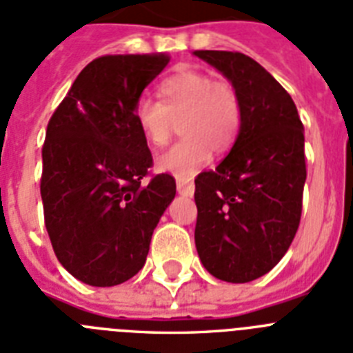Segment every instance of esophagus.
I'll return each mask as SVG.
<instances>
[{"label": "esophagus", "instance_id": "34e87169", "mask_svg": "<svg viewBox=\"0 0 353 353\" xmlns=\"http://www.w3.org/2000/svg\"><path fill=\"white\" fill-rule=\"evenodd\" d=\"M177 192L181 195H186V197H190V195H194L195 192V186L194 183H188V181H177Z\"/></svg>", "mask_w": 353, "mask_h": 353}]
</instances>
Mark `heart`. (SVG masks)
Segmentation results:
<instances>
[{"label": "heart", "mask_w": 353, "mask_h": 353, "mask_svg": "<svg viewBox=\"0 0 353 353\" xmlns=\"http://www.w3.org/2000/svg\"><path fill=\"white\" fill-rule=\"evenodd\" d=\"M163 102L141 97L134 120L143 138L154 147L170 140L176 121L181 122V141L172 145L156 161L161 172L177 179L192 177L208 163L212 150L226 152L242 121L241 97L228 81H215L197 70H181L159 85Z\"/></svg>", "instance_id": "heart-1"}]
</instances>
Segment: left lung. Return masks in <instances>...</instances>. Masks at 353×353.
<instances>
[{
    "label": "left lung",
    "mask_w": 353,
    "mask_h": 353,
    "mask_svg": "<svg viewBox=\"0 0 353 353\" xmlns=\"http://www.w3.org/2000/svg\"><path fill=\"white\" fill-rule=\"evenodd\" d=\"M194 55L221 71L242 103L230 154L195 177V248L210 274L245 283L282 260L300 226L303 123L291 94L251 57L219 50Z\"/></svg>",
    "instance_id": "left-lung-1"
}]
</instances>
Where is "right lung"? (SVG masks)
Returning <instances> with one entry per match:
<instances>
[{
    "label": "right lung",
    "instance_id": "right-lung-1",
    "mask_svg": "<svg viewBox=\"0 0 353 353\" xmlns=\"http://www.w3.org/2000/svg\"><path fill=\"white\" fill-rule=\"evenodd\" d=\"M168 61L165 53L94 59L48 121L44 224L62 268L88 285L112 287L134 276L176 197L170 174L143 183L152 154L134 120L136 102Z\"/></svg>",
    "mask_w": 353,
    "mask_h": 353
}]
</instances>
